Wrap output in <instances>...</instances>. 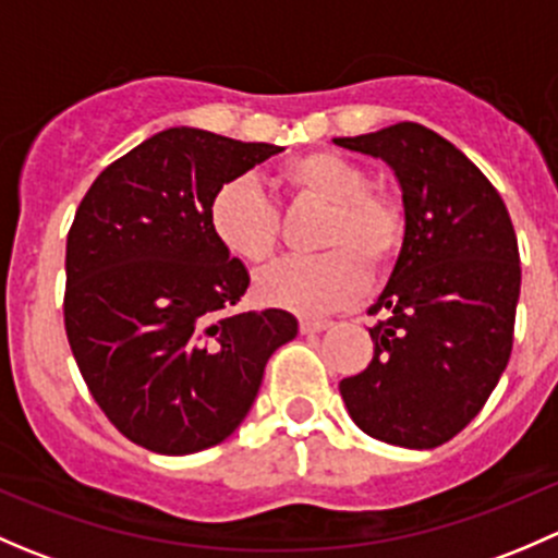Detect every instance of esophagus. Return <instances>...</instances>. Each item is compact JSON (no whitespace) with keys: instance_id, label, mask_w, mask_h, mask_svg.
<instances>
[{"instance_id":"obj_1","label":"esophagus","mask_w":558,"mask_h":558,"mask_svg":"<svg viewBox=\"0 0 558 558\" xmlns=\"http://www.w3.org/2000/svg\"><path fill=\"white\" fill-rule=\"evenodd\" d=\"M329 326H331V320H326V318H302L300 320L302 335H315V331H324V329H329Z\"/></svg>"}]
</instances>
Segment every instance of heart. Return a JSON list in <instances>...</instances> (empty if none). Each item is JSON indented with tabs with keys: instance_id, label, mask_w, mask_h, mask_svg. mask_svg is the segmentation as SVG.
I'll return each mask as SVG.
<instances>
[{
	"instance_id": "1",
	"label": "heart",
	"mask_w": 558,
	"mask_h": 558,
	"mask_svg": "<svg viewBox=\"0 0 558 558\" xmlns=\"http://www.w3.org/2000/svg\"><path fill=\"white\" fill-rule=\"evenodd\" d=\"M280 189L302 205L324 207L313 247L318 256L275 264L256 280L262 305L324 315L364 294L369 275H384L404 243V207L386 189L369 185L356 161L335 150H311L275 170ZM207 227L223 253L262 267L280 245V216L258 185L234 178L213 194Z\"/></svg>"
}]
</instances>
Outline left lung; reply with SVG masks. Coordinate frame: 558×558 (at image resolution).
<instances>
[{"label":"left lung","instance_id":"obj_1","mask_svg":"<svg viewBox=\"0 0 558 558\" xmlns=\"http://www.w3.org/2000/svg\"><path fill=\"white\" fill-rule=\"evenodd\" d=\"M348 150L384 159L402 185L404 243L369 315L375 356L340 380L362 432L437 448L492 397L513 351L521 258L513 221L488 178L432 129L402 121Z\"/></svg>","mask_w":558,"mask_h":558}]
</instances>
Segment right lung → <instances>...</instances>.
<instances>
[{
    "label": "right lung",
    "mask_w": 558,
    "mask_h": 558,
    "mask_svg": "<svg viewBox=\"0 0 558 558\" xmlns=\"http://www.w3.org/2000/svg\"><path fill=\"white\" fill-rule=\"evenodd\" d=\"M275 154L174 126L105 167L77 207L66 340L94 402L148 451L185 456L227 440L269 356L296 337L286 311L229 313L251 278L207 227L213 194Z\"/></svg>",
    "instance_id": "1"
}]
</instances>
